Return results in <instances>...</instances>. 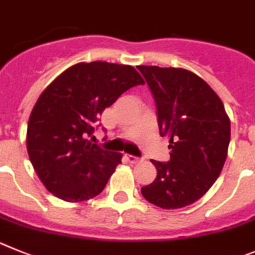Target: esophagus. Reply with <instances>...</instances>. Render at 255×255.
<instances>
[{"mask_svg": "<svg viewBox=\"0 0 255 255\" xmlns=\"http://www.w3.org/2000/svg\"><path fill=\"white\" fill-rule=\"evenodd\" d=\"M126 159H127V161L130 162V164H136V162L139 161L138 157H136V156H132V155H126Z\"/></svg>", "mask_w": 255, "mask_h": 255, "instance_id": "esophagus-1", "label": "esophagus"}]
</instances>
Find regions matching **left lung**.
<instances>
[{
  "label": "left lung",
  "mask_w": 255,
  "mask_h": 255,
  "mask_svg": "<svg viewBox=\"0 0 255 255\" xmlns=\"http://www.w3.org/2000/svg\"><path fill=\"white\" fill-rule=\"evenodd\" d=\"M156 105L160 136L169 137L170 161L151 160L157 175L141 188L146 201L165 210L198 201L216 182L230 143V119L217 94L183 68L138 66Z\"/></svg>",
  "instance_id": "left-lung-1"
}]
</instances>
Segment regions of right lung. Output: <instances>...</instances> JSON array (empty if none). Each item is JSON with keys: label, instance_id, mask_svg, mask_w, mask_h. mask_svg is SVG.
Here are the masks:
<instances>
[{"label": "right lung", "instance_id": "obj_1", "mask_svg": "<svg viewBox=\"0 0 255 255\" xmlns=\"http://www.w3.org/2000/svg\"><path fill=\"white\" fill-rule=\"evenodd\" d=\"M132 66L77 63L39 96L26 133L30 161L50 193L67 202L94 198L122 162V155L93 143L105 108L143 85Z\"/></svg>", "mask_w": 255, "mask_h": 255}]
</instances>
